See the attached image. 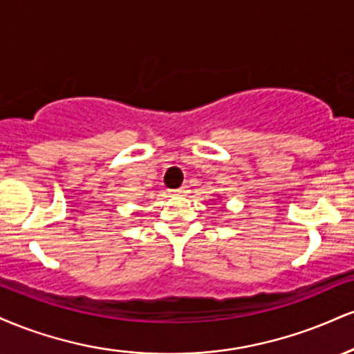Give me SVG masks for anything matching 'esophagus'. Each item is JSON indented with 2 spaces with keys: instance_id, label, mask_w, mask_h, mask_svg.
<instances>
[{
  "instance_id": "1",
  "label": "esophagus",
  "mask_w": 354,
  "mask_h": 354,
  "mask_svg": "<svg viewBox=\"0 0 354 354\" xmlns=\"http://www.w3.org/2000/svg\"><path fill=\"white\" fill-rule=\"evenodd\" d=\"M189 193V188L188 186H181V188H178V189H174L173 191V194H176V196H185V194H188Z\"/></svg>"
}]
</instances>
